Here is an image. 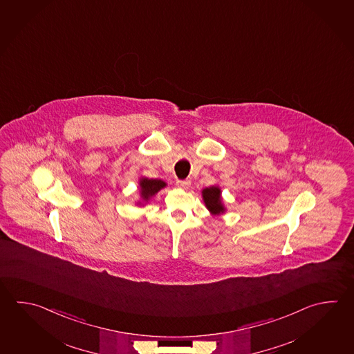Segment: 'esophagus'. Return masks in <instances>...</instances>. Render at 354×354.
<instances>
[{
  "mask_svg": "<svg viewBox=\"0 0 354 354\" xmlns=\"http://www.w3.org/2000/svg\"><path fill=\"white\" fill-rule=\"evenodd\" d=\"M176 185L178 187H181V189H189L190 185H192V181L190 180H176Z\"/></svg>",
  "mask_w": 354,
  "mask_h": 354,
  "instance_id": "esophagus-1",
  "label": "esophagus"
}]
</instances>
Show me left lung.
Wrapping results in <instances>:
<instances>
[{"mask_svg": "<svg viewBox=\"0 0 354 354\" xmlns=\"http://www.w3.org/2000/svg\"><path fill=\"white\" fill-rule=\"evenodd\" d=\"M203 198L207 209L213 214H221L224 212L221 204V189L216 187H207L203 190Z\"/></svg>", "mask_w": 354, "mask_h": 354, "instance_id": "1", "label": "left lung"}]
</instances>
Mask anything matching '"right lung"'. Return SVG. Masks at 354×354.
I'll return each mask as SVG.
<instances>
[{
    "label": "right lung",
    "instance_id": "right-lung-1",
    "mask_svg": "<svg viewBox=\"0 0 354 354\" xmlns=\"http://www.w3.org/2000/svg\"><path fill=\"white\" fill-rule=\"evenodd\" d=\"M167 185L164 181L158 180V179H141V198L147 201L153 195L158 193L161 187Z\"/></svg>",
    "mask_w": 354,
    "mask_h": 354
}]
</instances>
